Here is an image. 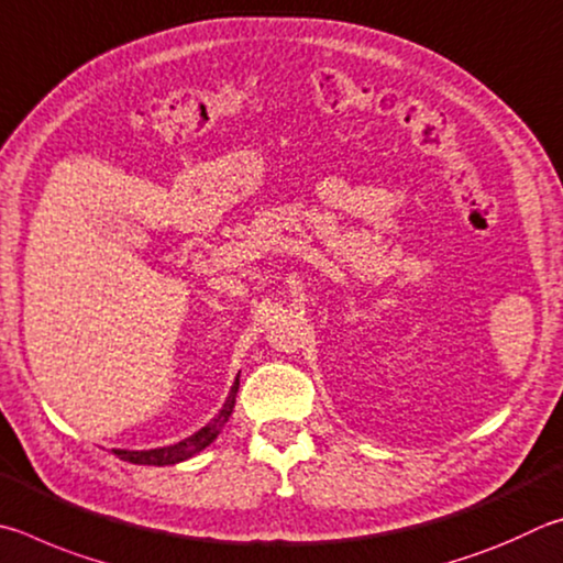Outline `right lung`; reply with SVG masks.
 I'll use <instances>...</instances> for the list:
<instances>
[{
  "mask_svg": "<svg viewBox=\"0 0 563 563\" xmlns=\"http://www.w3.org/2000/svg\"><path fill=\"white\" fill-rule=\"evenodd\" d=\"M236 388H240V376L234 378V386L230 390V396H227L222 410L217 412V416L207 422L205 428H200L195 432V435L185 438L180 442H175V445H167V448H157V450H141V452H128V450H115V455L121 460L133 462V465H175V462H183L187 457L197 455V452L205 450L210 442L220 435V430L224 428V422L230 420L232 416V408H234V398H236Z\"/></svg>",
  "mask_w": 563,
  "mask_h": 563,
  "instance_id": "add662e5",
  "label": "right lung"
}]
</instances>
